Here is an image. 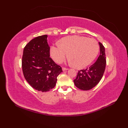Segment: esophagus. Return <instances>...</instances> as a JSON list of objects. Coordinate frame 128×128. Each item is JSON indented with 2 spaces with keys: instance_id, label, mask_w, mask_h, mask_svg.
Here are the masks:
<instances>
[{
  "instance_id": "obj_1",
  "label": "esophagus",
  "mask_w": 128,
  "mask_h": 128,
  "mask_svg": "<svg viewBox=\"0 0 128 128\" xmlns=\"http://www.w3.org/2000/svg\"><path fill=\"white\" fill-rule=\"evenodd\" d=\"M62 70H63V71H65V70H68V69L66 68H65V67H62Z\"/></svg>"
}]
</instances>
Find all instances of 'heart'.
<instances>
[{"label":"heart","mask_w":128,"mask_h":128,"mask_svg":"<svg viewBox=\"0 0 128 128\" xmlns=\"http://www.w3.org/2000/svg\"><path fill=\"white\" fill-rule=\"evenodd\" d=\"M100 50L97 41L84 36H72L62 38L60 43L50 47L52 58L58 63L63 62L68 56L78 68L88 66L96 58Z\"/></svg>","instance_id":"b5f03b06"}]
</instances>
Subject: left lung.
<instances>
[{
    "mask_svg": "<svg viewBox=\"0 0 128 128\" xmlns=\"http://www.w3.org/2000/svg\"><path fill=\"white\" fill-rule=\"evenodd\" d=\"M100 54L96 62L87 69L78 71L74 80L75 85L82 90H89L99 83L104 72L106 66L105 48L99 42Z\"/></svg>",
    "mask_w": 128,
    "mask_h": 128,
    "instance_id": "1",
    "label": "left lung"
}]
</instances>
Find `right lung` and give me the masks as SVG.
Here are the masks:
<instances>
[{"mask_svg": "<svg viewBox=\"0 0 128 128\" xmlns=\"http://www.w3.org/2000/svg\"><path fill=\"white\" fill-rule=\"evenodd\" d=\"M47 35L31 40L24 49L22 69L26 80L39 91L47 92L55 87L57 77L62 72L60 66L50 58Z\"/></svg>", "mask_w": 128, "mask_h": 128, "instance_id": "1", "label": "right lung"}]
</instances>
